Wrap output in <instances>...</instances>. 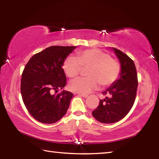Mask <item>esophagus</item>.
Returning a JSON list of instances; mask_svg holds the SVG:
<instances>
[{
    "instance_id": "esophagus-1",
    "label": "esophagus",
    "mask_w": 159,
    "mask_h": 159,
    "mask_svg": "<svg viewBox=\"0 0 159 159\" xmlns=\"http://www.w3.org/2000/svg\"><path fill=\"white\" fill-rule=\"evenodd\" d=\"M79 95L83 97V98H88V95H85V94H79Z\"/></svg>"
}]
</instances>
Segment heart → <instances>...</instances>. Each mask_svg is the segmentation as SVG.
<instances>
[{"instance_id":"obj_1","label":"heart","mask_w":159,"mask_h":159,"mask_svg":"<svg viewBox=\"0 0 159 159\" xmlns=\"http://www.w3.org/2000/svg\"><path fill=\"white\" fill-rule=\"evenodd\" d=\"M85 71V78L71 80L69 89L75 93L86 94L96 89L99 84L107 88L116 82L121 74V65L104 51L91 48L76 53V58L67 57L62 64L64 74L69 78H75Z\"/></svg>"}]
</instances>
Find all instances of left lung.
I'll use <instances>...</instances> for the list:
<instances>
[{
    "label": "left lung",
    "mask_w": 159,
    "mask_h": 159,
    "mask_svg": "<svg viewBox=\"0 0 159 159\" xmlns=\"http://www.w3.org/2000/svg\"><path fill=\"white\" fill-rule=\"evenodd\" d=\"M120 63L121 74L116 82L104 91L106 98L100 99L92 114L103 123L119 121L127 115L133 107L138 86V74L133 60L126 54L114 48Z\"/></svg>",
    "instance_id": "1"
}]
</instances>
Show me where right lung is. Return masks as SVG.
<instances>
[{
  "label": "right lung",
  "instance_id": "add662e5",
  "mask_svg": "<svg viewBox=\"0 0 159 159\" xmlns=\"http://www.w3.org/2000/svg\"><path fill=\"white\" fill-rule=\"evenodd\" d=\"M76 46H50L31 57L21 74V94L29 114L38 121L54 123L66 114L73 93L63 90L66 83L62 64Z\"/></svg>",
  "mask_w": 159,
  "mask_h": 159
}]
</instances>
